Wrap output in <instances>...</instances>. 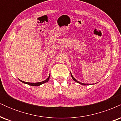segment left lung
<instances>
[{"instance_id": "obj_1", "label": "left lung", "mask_w": 121, "mask_h": 121, "mask_svg": "<svg viewBox=\"0 0 121 121\" xmlns=\"http://www.w3.org/2000/svg\"><path fill=\"white\" fill-rule=\"evenodd\" d=\"M70 75H71V77H72V79H73V80H74V81H76V82H77V83H78V84H81V85H89V84H84V83H82V82H79V81H77V80H76V79H75L74 78V77H73V76H72V73H70Z\"/></svg>"}]
</instances>
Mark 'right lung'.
I'll use <instances>...</instances> for the list:
<instances>
[{
  "mask_svg": "<svg viewBox=\"0 0 121 121\" xmlns=\"http://www.w3.org/2000/svg\"><path fill=\"white\" fill-rule=\"evenodd\" d=\"M50 76L51 75L49 74V77L47 78L46 80H44V81H41V82H36V83H33V82H24V81H22V80H19L21 82H22L23 83H24V84H28L29 85H30V86H40L41 85H42L43 84H44V83L47 82H48V81H49V77H50Z\"/></svg>",
  "mask_w": 121,
  "mask_h": 121,
  "instance_id": "add662e5",
  "label": "right lung"
}]
</instances>
